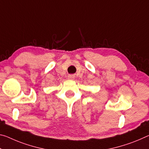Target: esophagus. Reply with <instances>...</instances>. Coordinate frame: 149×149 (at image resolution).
I'll return each mask as SVG.
<instances>
[{"label": "esophagus", "instance_id": "esophagus-1", "mask_svg": "<svg viewBox=\"0 0 149 149\" xmlns=\"http://www.w3.org/2000/svg\"><path fill=\"white\" fill-rule=\"evenodd\" d=\"M68 78L69 79H74L75 78V75H69L68 76Z\"/></svg>", "mask_w": 149, "mask_h": 149}]
</instances>
